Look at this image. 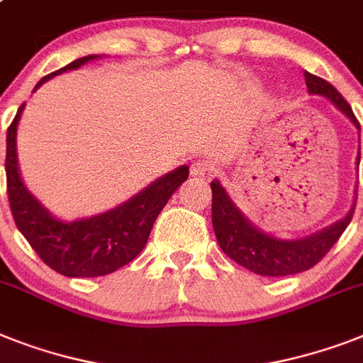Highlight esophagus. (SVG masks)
Returning <instances> with one entry per match:
<instances>
[{"instance_id":"obj_1","label":"esophagus","mask_w":363,"mask_h":363,"mask_svg":"<svg viewBox=\"0 0 363 363\" xmlns=\"http://www.w3.org/2000/svg\"><path fill=\"white\" fill-rule=\"evenodd\" d=\"M214 172V164L207 158H199V160L191 162V175L196 177H205V175H211Z\"/></svg>"}]
</instances>
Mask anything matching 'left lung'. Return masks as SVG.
<instances>
[{"mask_svg": "<svg viewBox=\"0 0 363 363\" xmlns=\"http://www.w3.org/2000/svg\"><path fill=\"white\" fill-rule=\"evenodd\" d=\"M304 78L306 87L311 95H323L332 100L360 130V123L352 113V108L334 85L319 76L309 74V72H304ZM358 162H360V155H358ZM211 188L212 228L216 233L220 248L235 263L248 268L259 276H291V274L304 272V270L315 267L340 240V237L352 220L356 207L354 203L343 220L323 229L317 235L298 238V240H281V238L270 237L252 225L242 212L235 207V203L229 199L228 191L223 190L220 182L212 181Z\"/></svg>", "mask_w": 363, "mask_h": 363, "instance_id": "1", "label": "left lung"}]
</instances>
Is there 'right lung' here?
I'll use <instances>...</instances> for the list:
<instances>
[{"mask_svg":"<svg viewBox=\"0 0 363 363\" xmlns=\"http://www.w3.org/2000/svg\"><path fill=\"white\" fill-rule=\"evenodd\" d=\"M99 55H87L72 61L57 72L44 76L35 89L55 74L78 69ZM23 106L7 130V196L14 223L31 248L55 272L69 278H96L125 267L145 248L156 216L166 207L169 197L188 179V166L177 167L155 181L138 196L99 216L63 222L52 216L23 186L16 158V126Z\"/></svg>","mask_w":363,"mask_h":363,"instance_id":"1","label":"right lung"}]
</instances>
